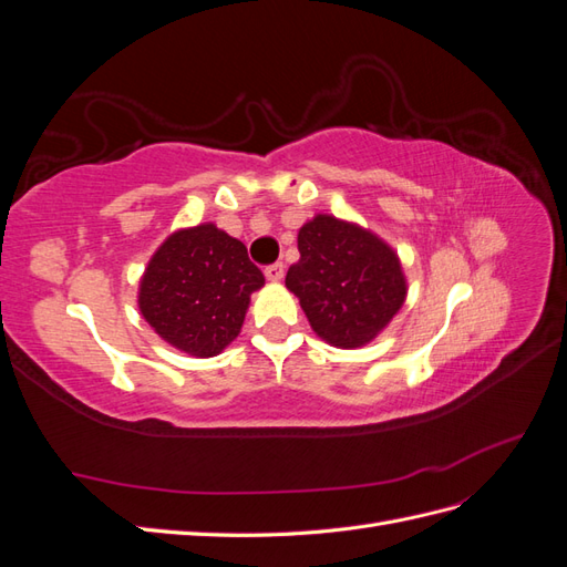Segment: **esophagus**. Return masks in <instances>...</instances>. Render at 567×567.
Here are the masks:
<instances>
[{
    "label": "esophagus",
    "instance_id": "34e87169",
    "mask_svg": "<svg viewBox=\"0 0 567 567\" xmlns=\"http://www.w3.org/2000/svg\"><path fill=\"white\" fill-rule=\"evenodd\" d=\"M265 277H267V281H271V284H279V281L284 279V265H281V262L269 265V267L265 269Z\"/></svg>",
    "mask_w": 567,
    "mask_h": 567
}]
</instances>
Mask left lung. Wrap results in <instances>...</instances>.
I'll use <instances>...</instances> for the list:
<instances>
[{
  "mask_svg": "<svg viewBox=\"0 0 567 567\" xmlns=\"http://www.w3.org/2000/svg\"><path fill=\"white\" fill-rule=\"evenodd\" d=\"M298 250L286 288L329 346L364 348L402 310L409 290L404 269L398 250L379 234L319 213L300 227Z\"/></svg>",
  "mask_w": 567,
  "mask_h": 567,
  "instance_id": "1",
  "label": "left lung"
}]
</instances>
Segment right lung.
<instances>
[{"label": "right lung", "mask_w": 567, "mask_h": 567, "mask_svg": "<svg viewBox=\"0 0 567 567\" xmlns=\"http://www.w3.org/2000/svg\"><path fill=\"white\" fill-rule=\"evenodd\" d=\"M262 286L246 246L203 221L173 231L151 255L136 305L167 346L208 359L241 333L250 296Z\"/></svg>", "instance_id": "add662e5"}]
</instances>
